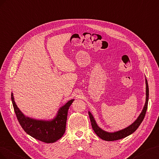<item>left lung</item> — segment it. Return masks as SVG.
I'll return each instance as SVG.
<instances>
[{"label": "left lung", "mask_w": 159, "mask_h": 159, "mask_svg": "<svg viewBox=\"0 0 159 159\" xmlns=\"http://www.w3.org/2000/svg\"><path fill=\"white\" fill-rule=\"evenodd\" d=\"M148 85L147 83V80L146 79V102H145L144 106L143 107V109L140 113L139 117L137 119L133 124H131L128 127H126L124 129H122L120 130L116 131V132L114 133H108L107 131L103 130L101 129L99 126L97 125L96 121H95L93 116L92 115L91 113L89 111V115L90 122H91V125L93 130L94 133L97 134L98 137L101 138V139L104 140H107V141H113V140H119L121 139H123L125 137H126L127 136L133 134L134 131L137 130L140 125L143 122L145 114H146V112L147 110V107H148Z\"/></svg>", "instance_id": "left-lung-1"}]
</instances>
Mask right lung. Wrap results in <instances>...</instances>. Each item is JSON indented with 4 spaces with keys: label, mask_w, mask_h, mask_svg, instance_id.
Masks as SVG:
<instances>
[{
    "label": "right lung",
    "mask_w": 159,
    "mask_h": 159,
    "mask_svg": "<svg viewBox=\"0 0 159 159\" xmlns=\"http://www.w3.org/2000/svg\"><path fill=\"white\" fill-rule=\"evenodd\" d=\"M11 100L18 120L22 128L31 137L44 143H52L60 139L65 133L68 111L74 99L61 107L55 118L51 120H37L26 116L16 106L12 93Z\"/></svg>",
    "instance_id": "1"
}]
</instances>
